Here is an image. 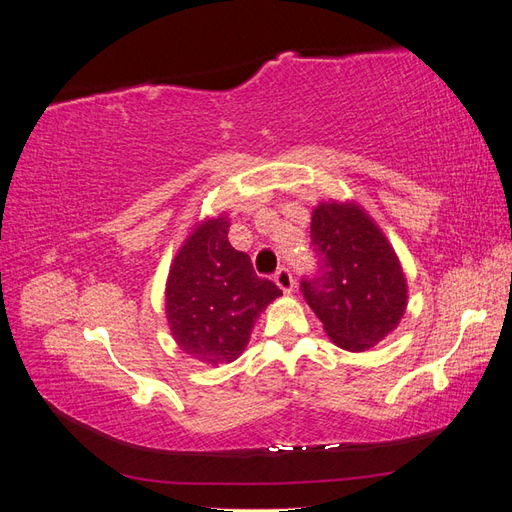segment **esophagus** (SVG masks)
<instances>
[{"label":"esophagus","mask_w":512,"mask_h":512,"mask_svg":"<svg viewBox=\"0 0 512 512\" xmlns=\"http://www.w3.org/2000/svg\"><path fill=\"white\" fill-rule=\"evenodd\" d=\"M275 284L280 286L286 294H290L292 290H294V280H292V273L286 269V267H282V269H277V273H275Z\"/></svg>","instance_id":"34e87169"}]
</instances>
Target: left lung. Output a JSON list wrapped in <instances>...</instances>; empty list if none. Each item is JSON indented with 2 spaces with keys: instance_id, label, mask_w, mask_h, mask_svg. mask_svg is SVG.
Returning a JSON list of instances; mask_svg holds the SVG:
<instances>
[{
  "instance_id": "obj_1",
  "label": "left lung",
  "mask_w": 512,
  "mask_h": 512,
  "mask_svg": "<svg viewBox=\"0 0 512 512\" xmlns=\"http://www.w3.org/2000/svg\"><path fill=\"white\" fill-rule=\"evenodd\" d=\"M318 273L303 277L307 305L333 344L363 352L397 329L408 305L399 258L376 222L354 203H320L312 213Z\"/></svg>"
}]
</instances>
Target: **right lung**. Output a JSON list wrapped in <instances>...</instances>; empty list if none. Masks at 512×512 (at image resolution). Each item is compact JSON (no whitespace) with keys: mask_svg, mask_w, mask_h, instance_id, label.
<instances>
[{"mask_svg":"<svg viewBox=\"0 0 512 512\" xmlns=\"http://www.w3.org/2000/svg\"><path fill=\"white\" fill-rule=\"evenodd\" d=\"M224 215L200 222L183 241L166 280V318L177 346L207 365L232 363L254 322L282 294L258 277L252 260L228 241Z\"/></svg>","mask_w":512,"mask_h":512,"instance_id":"right-lung-1","label":"right lung"}]
</instances>
